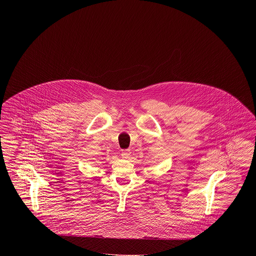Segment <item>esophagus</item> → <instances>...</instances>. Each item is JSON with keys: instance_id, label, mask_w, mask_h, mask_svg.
Listing matches in <instances>:
<instances>
[{"instance_id": "34e87169", "label": "esophagus", "mask_w": 256, "mask_h": 256, "mask_svg": "<svg viewBox=\"0 0 256 256\" xmlns=\"http://www.w3.org/2000/svg\"><path fill=\"white\" fill-rule=\"evenodd\" d=\"M130 156V150H124L122 152V156L124 158H128Z\"/></svg>"}]
</instances>
